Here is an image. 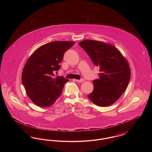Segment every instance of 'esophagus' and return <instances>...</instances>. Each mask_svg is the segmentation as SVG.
<instances>
[{"mask_svg": "<svg viewBox=\"0 0 152 152\" xmlns=\"http://www.w3.org/2000/svg\"><path fill=\"white\" fill-rule=\"evenodd\" d=\"M75 81L77 83H83L84 81V79H80V80H75Z\"/></svg>", "mask_w": 152, "mask_h": 152, "instance_id": "34e87169", "label": "esophagus"}]
</instances>
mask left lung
<instances>
[{
    "label": "left lung",
    "mask_w": 152,
    "mask_h": 152,
    "mask_svg": "<svg viewBox=\"0 0 152 152\" xmlns=\"http://www.w3.org/2000/svg\"><path fill=\"white\" fill-rule=\"evenodd\" d=\"M79 45L100 68L99 78L93 81L94 89L88 98L99 107L113 104L128 87L130 78L128 62L113 45L92 40H83Z\"/></svg>",
    "instance_id": "1"
}]
</instances>
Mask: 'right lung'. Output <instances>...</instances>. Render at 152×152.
<instances>
[{
    "label": "right lung",
    "instance_id": "1",
    "mask_svg": "<svg viewBox=\"0 0 152 152\" xmlns=\"http://www.w3.org/2000/svg\"><path fill=\"white\" fill-rule=\"evenodd\" d=\"M75 42L56 41L44 44L33 52L22 72L23 85L30 100L37 106L52 105L62 93L69 80L63 76L54 77L66 51Z\"/></svg>",
    "mask_w": 152,
    "mask_h": 152
}]
</instances>
